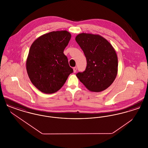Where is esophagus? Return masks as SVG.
Returning a JSON list of instances; mask_svg holds the SVG:
<instances>
[{
  "instance_id": "obj_1",
  "label": "esophagus",
  "mask_w": 148,
  "mask_h": 148,
  "mask_svg": "<svg viewBox=\"0 0 148 148\" xmlns=\"http://www.w3.org/2000/svg\"><path fill=\"white\" fill-rule=\"evenodd\" d=\"M77 67H74L73 68V71H74V73H75L77 71Z\"/></svg>"
}]
</instances>
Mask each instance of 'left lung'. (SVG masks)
Returning a JSON list of instances; mask_svg holds the SVG:
<instances>
[{"mask_svg":"<svg viewBox=\"0 0 148 148\" xmlns=\"http://www.w3.org/2000/svg\"><path fill=\"white\" fill-rule=\"evenodd\" d=\"M75 40L86 59L85 71L77 77L90 92H100L112 84L118 74V60L112 44L98 34L80 33Z\"/></svg>","mask_w":148,"mask_h":148,"instance_id":"1","label":"left lung"}]
</instances>
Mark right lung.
<instances>
[{
	"mask_svg": "<svg viewBox=\"0 0 148 148\" xmlns=\"http://www.w3.org/2000/svg\"><path fill=\"white\" fill-rule=\"evenodd\" d=\"M71 37L66 30L54 31L41 35L32 43L26 68L31 82L40 92L58 91L73 72L64 54Z\"/></svg>",
	"mask_w": 148,
	"mask_h": 148,
	"instance_id": "right-lung-1",
	"label": "right lung"
}]
</instances>
